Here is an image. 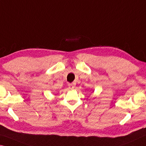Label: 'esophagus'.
<instances>
[{
    "mask_svg": "<svg viewBox=\"0 0 146 146\" xmlns=\"http://www.w3.org/2000/svg\"><path fill=\"white\" fill-rule=\"evenodd\" d=\"M69 88L70 89H73L74 88H75V84H73V83H72V84H69Z\"/></svg>",
    "mask_w": 146,
    "mask_h": 146,
    "instance_id": "obj_1",
    "label": "esophagus"
}]
</instances>
